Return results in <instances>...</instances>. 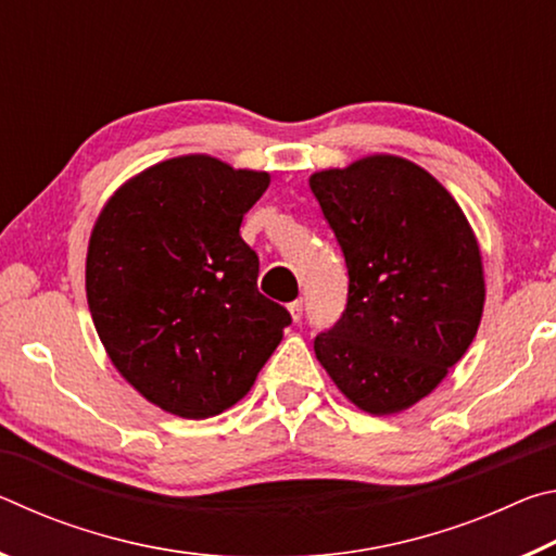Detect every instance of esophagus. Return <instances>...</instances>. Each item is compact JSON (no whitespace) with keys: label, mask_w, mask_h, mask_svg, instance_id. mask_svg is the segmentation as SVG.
Instances as JSON below:
<instances>
[{"label":"esophagus","mask_w":556,"mask_h":556,"mask_svg":"<svg viewBox=\"0 0 556 556\" xmlns=\"http://www.w3.org/2000/svg\"><path fill=\"white\" fill-rule=\"evenodd\" d=\"M287 308H289L291 318H294V321H299V318L304 316V299H296V301H291V304H289Z\"/></svg>","instance_id":"obj_1"}]
</instances>
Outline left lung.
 Instances as JSON below:
<instances>
[{"label": "left lung", "mask_w": 556, "mask_h": 556, "mask_svg": "<svg viewBox=\"0 0 556 556\" xmlns=\"http://www.w3.org/2000/svg\"><path fill=\"white\" fill-rule=\"evenodd\" d=\"M348 267V304L314 351L357 409H409L446 378L481 326L478 238L427 168L370 154L308 178Z\"/></svg>", "instance_id": "1"}]
</instances>
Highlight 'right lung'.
Returning <instances> with one entry per match:
<instances>
[{
    "label": "right lung",
    "instance_id": "obj_1",
    "mask_svg": "<svg viewBox=\"0 0 556 556\" xmlns=\"http://www.w3.org/2000/svg\"><path fill=\"white\" fill-rule=\"evenodd\" d=\"M269 174L211 154L127 178L92 225L86 294L117 372L184 419L230 409L255 384L291 316L257 291L240 223Z\"/></svg>",
    "mask_w": 556,
    "mask_h": 556
}]
</instances>
